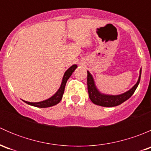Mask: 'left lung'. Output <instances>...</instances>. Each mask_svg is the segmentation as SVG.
<instances>
[{
    "label": "left lung",
    "mask_w": 151,
    "mask_h": 151,
    "mask_svg": "<svg viewBox=\"0 0 151 151\" xmlns=\"http://www.w3.org/2000/svg\"><path fill=\"white\" fill-rule=\"evenodd\" d=\"M87 72H88V80H87L88 83H87V84H88V91L90 99L93 104L96 105L106 106V107H111V106H115L122 104L123 102L129 99L133 95V93L137 88L138 85H139V81H140L142 68L139 70V76L136 84L134 85L130 90L122 94H120V95H107V94H104L100 92L96 86L93 76L88 71Z\"/></svg>",
    "instance_id": "8db88e82"
}]
</instances>
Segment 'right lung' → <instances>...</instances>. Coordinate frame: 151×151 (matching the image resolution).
I'll return each instance as SVG.
<instances>
[{
	"label": "right lung",
	"mask_w": 151,
	"mask_h": 151,
	"mask_svg": "<svg viewBox=\"0 0 151 151\" xmlns=\"http://www.w3.org/2000/svg\"><path fill=\"white\" fill-rule=\"evenodd\" d=\"M77 68V66L76 64H74L66 70V72L64 73V75H63V80H62L61 85H60V88L58 90L57 92H56L52 96L50 97V98L47 99L46 100H44V101H39V102H29V101H24V100L23 101H25L26 104L39 108L50 107V106H54V105L58 104L60 101V100L62 99V97H63V93H64L65 86H66L67 80L69 79V77H71L72 73L74 72V70Z\"/></svg>",
	"instance_id": "1"
}]
</instances>
